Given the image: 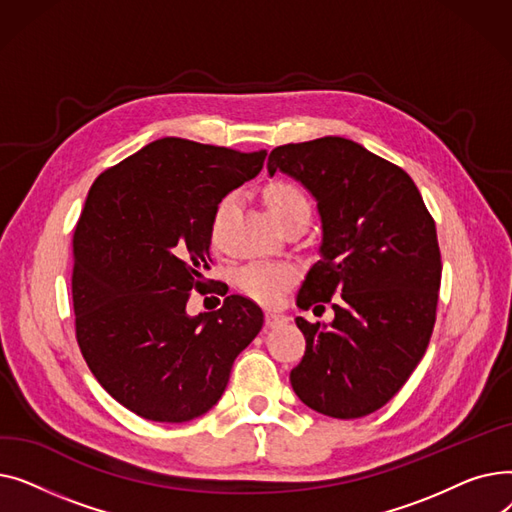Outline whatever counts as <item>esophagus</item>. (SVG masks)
Wrapping results in <instances>:
<instances>
[{
	"label": "esophagus",
	"instance_id": "34e87169",
	"mask_svg": "<svg viewBox=\"0 0 512 512\" xmlns=\"http://www.w3.org/2000/svg\"><path fill=\"white\" fill-rule=\"evenodd\" d=\"M288 321V317L286 315H282V313H276V311H267L265 313V326L267 328H280V326H284Z\"/></svg>",
	"mask_w": 512,
	"mask_h": 512
}]
</instances>
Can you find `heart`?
Segmentation results:
<instances>
[{"label": "heart", "instance_id": "b5f03b06", "mask_svg": "<svg viewBox=\"0 0 512 512\" xmlns=\"http://www.w3.org/2000/svg\"><path fill=\"white\" fill-rule=\"evenodd\" d=\"M232 195H226L213 207L211 220H209V240L211 245H220V232L224 226L226 215L232 207ZM263 201L267 211L274 218V222L282 228L290 222L305 220L309 222L311 203L307 195L301 191L297 184L288 180H274L265 186ZM299 272L297 267L284 263V261H255L245 267H240L236 274V286L247 294L249 299L261 305H278L286 290L297 282Z\"/></svg>", "mask_w": 512, "mask_h": 512}]
</instances>
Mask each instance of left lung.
Here are the masks:
<instances>
[{
	"label": "left lung",
	"instance_id": "obj_1",
	"mask_svg": "<svg viewBox=\"0 0 512 512\" xmlns=\"http://www.w3.org/2000/svg\"><path fill=\"white\" fill-rule=\"evenodd\" d=\"M299 180L317 201L319 261L297 305L305 357L290 384L305 405L334 419L382 409L423 359L436 324L442 261L434 218L411 176L342 137L276 147L267 172Z\"/></svg>",
	"mask_w": 512,
	"mask_h": 512
}]
</instances>
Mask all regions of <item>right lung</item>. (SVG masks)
Instances as JSON below:
<instances>
[{"mask_svg": "<svg viewBox=\"0 0 512 512\" xmlns=\"http://www.w3.org/2000/svg\"><path fill=\"white\" fill-rule=\"evenodd\" d=\"M265 155L166 137L91 186L72 240L76 342L105 392L143 419L207 413L263 326L240 294L195 317L186 303L205 286L213 207L255 178Z\"/></svg>", "mask_w": 512, "mask_h": 512, "instance_id": "add662e5", "label": "right lung"}]
</instances>
